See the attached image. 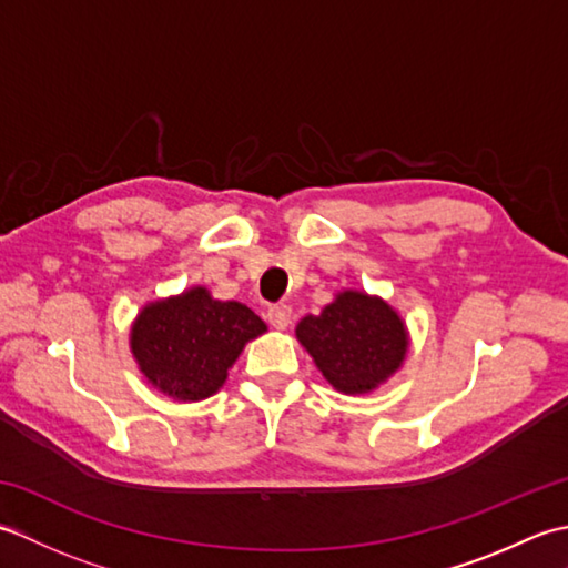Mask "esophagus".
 <instances>
[{
	"instance_id": "obj_1",
	"label": "esophagus",
	"mask_w": 568,
	"mask_h": 568,
	"mask_svg": "<svg viewBox=\"0 0 568 568\" xmlns=\"http://www.w3.org/2000/svg\"><path fill=\"white\" fill-rule=\"evenodd\" d=\"M291 315H293V310L285 303H277V305H271L268 310H265V320H268L273 329H285L287 324H291Z\"/></svg>"
}]
</instances>
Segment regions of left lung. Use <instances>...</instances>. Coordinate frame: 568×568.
<instances>
[{
	"instance_id": "8db88e82",
	"label": "left lung",
	"mask_w": 568,
	"mask_h": 568,
	"mask_svg": "<svg viewBox=\"0 0 568 568\" xmlns=\"http://www.w3.org/2000/svg\"><path fill=\"white\" fill-rule=\"evenodd\" d=\"M297 339L342 393L373 390L400 368L407 352L405 324L393 307L354 291L300 322Z\"/></svg>"
}]
</instances>
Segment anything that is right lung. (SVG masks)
Returning a JSON list of instances; mask_svg holds the SVG:
<instances>
[{
    "label": "right lung",
    "instance_id": "right-lung-1",
    "mask_svg": "<svg viewBox=\"0 0 568 568\" xmlns=\"http://www.w3.org/2000/svg\"><path fill=\"white\" fill-rule=\"evenodd\" d=\"M263 320L241 303H220L204 287L153 303L131 329V352L155 388L178 400H202L222 388L226 371Z\"/></svg>",
    "mask_w": 568,
    "mask_h": 568
}]
</instances>
